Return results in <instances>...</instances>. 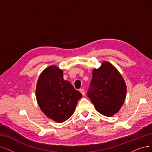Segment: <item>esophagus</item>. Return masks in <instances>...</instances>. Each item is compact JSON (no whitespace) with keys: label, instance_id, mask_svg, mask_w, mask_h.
<instances>
[{"label":"esophagus","instance_id":"obj_1","mask_svg":"<svg viewBox=\"0 0 152 152\" xmlns=\"http://www.w3.org/2000/svg\"><path fill=\"white\" fill-rule=\"evenodd\" d=\"M80 92L82 94V95H83V96H84V95H85V90H84V89H83V88L80 89Z\"/></svg>","mask_w":152,"mask_h":152}]
</instances>
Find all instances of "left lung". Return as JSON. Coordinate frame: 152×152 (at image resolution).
Instances as JSON below:
<instances>
[{
	"instance_id": "left-lung-1",
	"label": "left lung",
	"mask_w": 152,
	"mask_h": 152,
	"mask_svg": "<svg viewBox=\"0 0 152 152\" xmlns=\"http://www.w3.org/2000/svg\"><path fill=\"white\" fill-rule=\"evenodd\" d=\"M87 95L97 112L112 117L122 107L126 86L122 75L110 62L104 61L92 70V79Z\"/></svg>"
}]
</instances>
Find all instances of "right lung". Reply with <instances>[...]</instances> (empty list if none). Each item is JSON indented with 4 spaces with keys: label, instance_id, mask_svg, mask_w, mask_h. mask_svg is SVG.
<instances>
[{
    "label": "right lung",
    "instance_id": "add662e5",
    "mask_svg": "<svg viewBox=\"0 0 152 152\" xmlns=\"http://www.w3.org/2000/svg\"><path fill=\"white\" fill-rule=\"evenodd\" d=\"M63 77V70L57 66H48L40 75L35 89L41 110L57 123H62L72 116L82 96Z\"/></svg>",
    "mask_w": 152,
    "mask_h": 152
}]
</instances>
